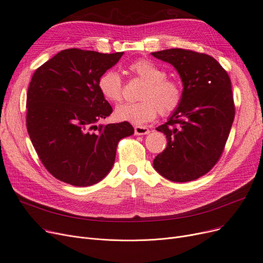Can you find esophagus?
Instances as JSON below:
<instances>
[{
  "label": "esophagus",
  "instance_id": "obj_1",
  "mask_svg": "<svg viewBox=\"0 0 263 263\" xmlns=\"http://www.w3.org/2000/svg\"><path fill=\"white\" fill-rule=\"evenodd\" d=\"M135 134L141 136V135H147L149 134V129L145 126H136L135 127Z\"/></svg>",
  "mask_w": 263,
  "mask_h": 263
}]
</instances>
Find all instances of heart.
Here are the masks:
<instances>
[{
	"instance_id": "heart-1",
	"label": "heart",
	"mask_w": 263,
	"mask_h": 263,
	"mask_svg": "<svg viewBox=\"0 0 263 263\" xmlns=\"http://www.w3.org/2000/svg\"><path fill=\"white\" fill-rule=\"evenodd\" d=\"M128 70L143 80L139 103H125L115 110V118L120 122L133 125H144L154 120L158 112L170 115L176 110L183 97L181 84L174 79L167 78L166 71L149 60L133 62ZM99 93L108 102L118 103L122 99V80L115 69H108L97 80Z\"/></svg>"
}]
</instances>
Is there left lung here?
<instances>
[{"instance_id":"1","label":"left lung","mask_w":263,"mask_h":263,"mask_svg":"<svg viewBox=\"0 0 263 263\" xmlns=\"http://www.w3.org/2000/svg\"><path fill=\"white\" fill-rule=\"evenodd\" d=\"M151 54L176 68L183 83L180 106L156 128L166 135L167 147L153 167L169 181L190 182L208 173L223 151L234 119L231 80L204 53L174 48Z\"/></svg>"}]
</instances>
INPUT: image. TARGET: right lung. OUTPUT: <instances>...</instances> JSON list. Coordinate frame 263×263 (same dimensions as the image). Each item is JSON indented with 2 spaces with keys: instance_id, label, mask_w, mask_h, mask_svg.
<instances>
[{
  "instance_id": "add662e5",
  "label": "right lung",
  "mask_w": 263,
  "mask_h": 263,
  "mask_svg": "<svg viewBox=\"0 0 263 263\" xmlns=\"http://www.w3.org/2000/svg\"><path fill=\"white\" fill-rule=\"evenodd\" d=\"M123 53L62 50L33 74L28 133L43 165L62 182L84 187L102 181L115 164L119 141L134 134L127 122L96 124L112 112L97 80Z\"/></svg>"
}]
</instances>
